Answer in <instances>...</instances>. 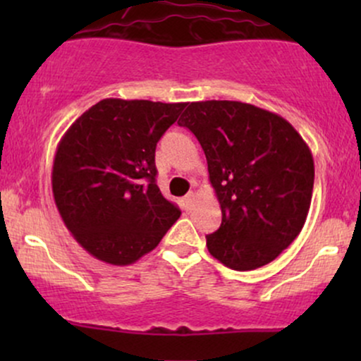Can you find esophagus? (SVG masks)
<instances>
[{
  "label": "esophagus",
  "mask_w": 361,
  "mask_h": 361,
  "mask_svg": "<svg viewBox=\"0 0 361 361\" xmlns=\"http://www.w3.org/2000/svg\"><path fill=\"white\" fill-rule=\"evenodd\" d=\"M193 193H188L186 195V197L183 198V207H185V210H190V207H192V204H193Z\"/></svg>",
  "instance_id": "34e87169"
}]
</instances>
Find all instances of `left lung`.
<instances>
[{"label":"left lung","mask_w":361,"mask_h":361,"mask_svg":"<svg viewBox=\"0 0 361 361\" xmlns=\"http://www.w3.org/2000/svg\"><path fill=\"white\" fill-rule=\"evenodd\" d=\"M178 126L204 149L222 224L209 252L238 271L273 261L300 234L314 188V159L280 115L243 102H193Z\"/></svg>","instance_id":"left-lung-1"}]
</instances>
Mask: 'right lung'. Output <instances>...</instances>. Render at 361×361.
Masks as SVG:
<instances>
[{
    "label": "right lung",
    "mask_w": 361,
    "mask_h": 361,
    "mask_svg": "<svg viewBox=\"0 0 361 361\" xmlns=\"http://www.w3.org/2000/svg\"><path fill=\"white\" fill-rule=\"evenodd\" d=\"M186 103L106 98L62 135L52 193L73 238L105 263H135L181 212L156 185V144Z\"/></svg>",
    "instance_id": "1"
}]
</instances>
